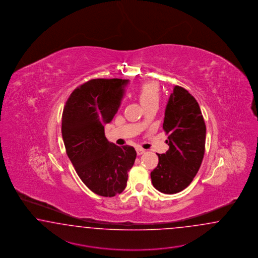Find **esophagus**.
<instances>
[{"label":"esophagus","instance_id":"1","mask_svg":"<svg viewBox=\"0 0 258 258\" xmlns=\"http://www.w3.org/2000/svg\"><path fill=\"white\" fill-rule=\"evenodd\" d=\"M136 152H137L138 155H142V154L146 153V150L144 148H142V147H137L136 148Z\"/></svg>","mask_w":258,"mask_h":258}]
</instances>
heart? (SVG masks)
<instances>
[{
    "label": "heart",
    "mask_w": 258,
    "mask_h": 258,
    "mask_svg": "<svg viewBox=\"0 0 258 258\" xmlns=\"http://www.w3.org/2000/svg\"><path fill=\"white\" fill-rule=\"evenodd\" d=\"M140 102L144 107L152 103H158L160 98V89L155 83L143 84L138 90Z\"/></svg>",
    "instance_id": "b5f03b06"
}]
</instances>
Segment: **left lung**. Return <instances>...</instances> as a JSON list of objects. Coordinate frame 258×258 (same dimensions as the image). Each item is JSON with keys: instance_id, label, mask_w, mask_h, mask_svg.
Masks as SVG:
<instances>
[{"instance_id": "left-lung-1", "label": "left lung", "mask_w": 258, "mask_h": 258, "mask_svg": "<svg viewBox=\"0 0 258 258\" xmlns=\"http://www.w3.org/2000/svg\"><path fill=\"white\" fill-rule=\"evenodd\" d=\"M162 126L169 149L158 154L150 175L159 191L174 195L188 187L201 166L207 133L198 102L181 86L175 85L169 98Z\"/></svg>"}]
</instances>
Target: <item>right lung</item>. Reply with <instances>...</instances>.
<instances>
[{"label":"right lung","mask_w":258,"mask_h":258,"mask_svg":"<svg viewBox=\"0 0 258 258\" xmlns=\"http://www.w3.org/2000/svg\"><path fill=\"white\" fill-rule=\"evenodd\" d=\"M127 84L122 79H93L77 87L63 107L67 154L86 187L104 197L125 189L137 155L133 147H118L105 137L104 125L118 111Z\"/></svg>","instance_id":"obj_1"}]
</instances>
